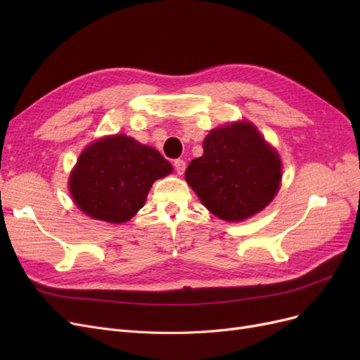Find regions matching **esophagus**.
Instances as JSON below:
<instances>
[{"instance_id": "1", "label": "esophagus", "mask_w": 360, "mask_h": 360, "mask_svg": "<svg viewBox=\"0 0 360 360\" xmlns=\"http://www.w3.org/2000/svg\"><path fill=\"white\" fill-rule=\"evenodd\" d=\"M174 168H176L177 174H183L184 169H186V162L181 160V159H176V160H174Z\"/></svg>"}]
</instances>
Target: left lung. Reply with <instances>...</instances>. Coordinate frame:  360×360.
Masks as SVG:
<instances>
[{"mask_svg": "<svg viewBox=\"0 0 360 360\" xmlns=\"http://www.w3.org/2000/svg\"><path fill=\"white\" fill-rule=\"evenodd\" d=\"M202 148V156L189 163L184 177L213 214L228 222H240L275 198L282 163L252 123L213 129Z\"/></svg>", "mask_w": 360, "mask_h": 360, "instance_id": "obj_1", "label": "left lung"}]
</instances>
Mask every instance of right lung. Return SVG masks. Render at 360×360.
Listing matches in <instances>:
<instances>
[{"label":"right lung","mask_w":360,"mask_h":360,"mask_svg":"<svg viewBox=\"0 0 360 360\" xmlns=\"http://www.w3.org/2000/svg\"><path fill=\"white\" fill-rule=\"evenodd\" d=\"M171 171L172 165L156 148L112 135L82 151L69 177V189L86 216L123 224L144 205L153 183Z\"/></svg>","instance_id":"add662e5"}]
</instances>
